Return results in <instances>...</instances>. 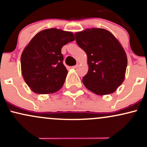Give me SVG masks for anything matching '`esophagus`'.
Instances as JSON below:
<instances>
[{
  "mask_svg": "<svg viewBox=\"0 0 147 147\" xmlns=\"http://www.w3.org/2000/svg\"><path fill=\"white\" fill-rule=\"evenodd\" d=\"M77 67H78V64H77V65H74V66H72L71 68H74V69H76V68H77Z\"/></svg>",
  "mask_w": 147,
  "mask_h": 147,
  "instance_id": "1",
  "label": "esophagus"
}]
</instances>
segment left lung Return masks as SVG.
<instances>
[{
  "instance_id": "left-lung-1",
  "label": "left lung",
  "mask_w": 147,
  "mask_h": 147,
  "mask_svg": "<svg viewBox=\"0 0 147 147\" xmlns=\"http://www.w3.org/2000/svg\"><path fill=\"white\" fill-rule=\"evenodd\" d=\"M77 45L86 53L88 71L83 83L97 95L113 93L124 80L127 57L117 38L108 30L91 28L75 34Z\"/></svg>"
}]
</instances>
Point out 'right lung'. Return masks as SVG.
Returning a JSON list of instances; mask_svg holds the SVG:
<instances>
[{"instance_id":"add662e5","label":"right lung","mask_w":147,"mask_h":147,"mask_svg":"<svg viewBox=\"0 0 147 147\" xmlns=\"http://www.w3.org/2000/svg\"><path fill=\"white\" fill-rule=\"evenodd\" d=\"M74 40L72 32L55 28L42 30L33 37L21 58L22 75L33 92L53 93L62 87L68 70L61 48Z\"/></svg>"}]
</instances>
